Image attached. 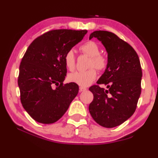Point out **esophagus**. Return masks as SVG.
<instances>
[{
  "instance_id": "1",
  "label": "esophagus",
  "mask_w": 158,
  "mask_h": 158,
  "mask_svg": "<svg viewBox=\"0 0 158 158\" xmlns=\"http://www.w3.org/2000/svg\"><path fill=\"white\" fill-rule=\"evenodd\" d=\"M86 90H87L86 87H79V91H80V92H83V91H86Z\"/></svg>"
}]
</instances>
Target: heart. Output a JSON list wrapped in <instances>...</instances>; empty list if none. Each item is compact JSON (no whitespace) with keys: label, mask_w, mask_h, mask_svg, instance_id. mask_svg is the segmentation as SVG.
<instances>
[{"label":"heart","mask_w":158,"mask_h":158,"mask_svg":"<svg viewBox=\"0 0 158 158\" xmlns=\"http://www.w3.org/2000/svg\"><path fill=\"white\" fill-rule=\"evenodd\" d=\"M79 50L82 54L90 57L88 68L90 69L85 71H77L68 75V80L81 87H87L96 79L97 72L104 71L107 66L108 60L105 56L100 54V47L96 42L87 41L79 47ZM64 62L65 67L69 71H73L76 68V59L72 50L66 52L64 56Z\"/></svg>","instance_id":"heart-1"}]
</instances>
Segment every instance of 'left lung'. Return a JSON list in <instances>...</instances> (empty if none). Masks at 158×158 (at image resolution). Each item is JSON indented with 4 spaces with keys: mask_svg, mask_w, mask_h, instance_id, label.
<instances>
[{
    "mask_svg": "<svg viewBox=\"0 0 158 158\" xmlns=\"http://www.w3.org/2000/svg\"><path fill=\"white\" fill-rule=\"evenodd\" d=\"M96 37L107 52V68L97 84L89 88L94 100L89 111L102 127L119 126L133 115L141 93L142 70L139 57L131 45L107 31H96L90 40ZM105 84L107 90L98 84Z\"/></svg>",
    "mask_w": 158,
    "mask_h": 158,
    "instance_id": "obj_1",
    "label": "left lung"
}]
</instances>
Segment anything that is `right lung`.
<instances>
[{
    "instance_id": "1",
    "label": "right lung",
    "mask_w": 158,
    "mask_h": 158,
    "mask_svg": "<svg viewBox=\"0 0 158 158\" xmlns=\"http://www.w3.org/2000/svg\"><path fill=\"white\" fill-rule=\"evenodd\" d=\"M87 32L51 30L28 46L20 62L18 83L23 107L35 121L45 124L56 122L77 96V84H63L67 73L64 56Z\"/></svg>"
}]
</instances>
